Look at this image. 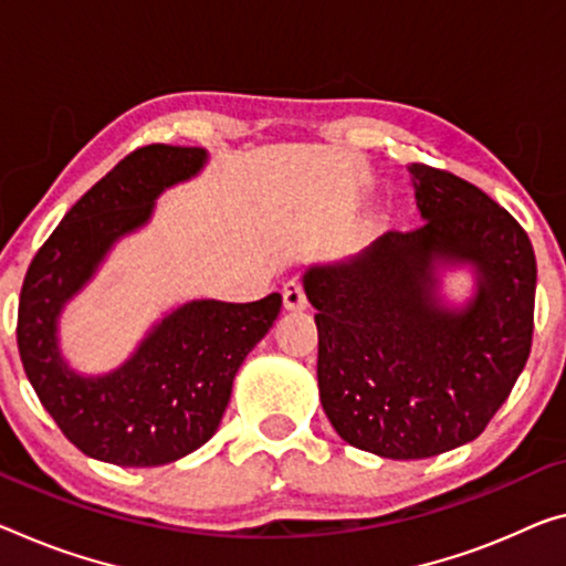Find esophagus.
<instances>
[{"instance_id": "34e87169", "label": "esophagus", "mask_w": 566, "mask_h": 566, "mask_svg": "<svg viewBox=\"0 0 566 566\" xmlns=\"http://www.w3.org/2000/svg\"><path fill=\"white\" fill-rule=\"evenodd\" d=\"M283 306L289 311H298L308 306L306 291H303V283L298 277H291V281L283 285Z\"/></svg>"}]
</instances>
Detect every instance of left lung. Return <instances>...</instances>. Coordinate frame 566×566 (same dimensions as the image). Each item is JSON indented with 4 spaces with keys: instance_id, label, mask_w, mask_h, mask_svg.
<instances>
[{
    "instance_id": "1",
    "label": "left lung",
    "mask_w": 566,
    "mask_h": 566,
    "mask_svg": "<svg viewBox=\"0 0 566 566\" xmlns=\"http://www.w3.org/2000/svg\"><path fill=\"white\" fill-rule=\"evenodd\" d=\"M415 230L303 275L318 326V389L334 430L392 460L475 440L532 352L536 258L526 230L471 181L412 164ZM471 262L463 312L433 298V263Z\"/></svg>"
}]
</instances>
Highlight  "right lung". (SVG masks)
Listing matches in <instances>:
<instances>
[{
  "mask_svg": "<svg viewBox=\"0 0 566 566\" xmlns=\"http://www.w3.org/2000/svg\"><path fill=\"white\" fill-rule=\"evenodd\" d=\"M197 146H142L93 185L32 258L17 311V346L40 402L77 450L113 465L151 468L202 448L230 402L232 379L281 311L192 301L171 311L124 367L85 379L57 352V316L120 234L149 220L164 187L195 177Z\"/></svg>",
  "mask_w": 566,
  "mask_h": 566,
  "instance_id": "add662e5",
  "label": "right lung"
}]
</instances>
